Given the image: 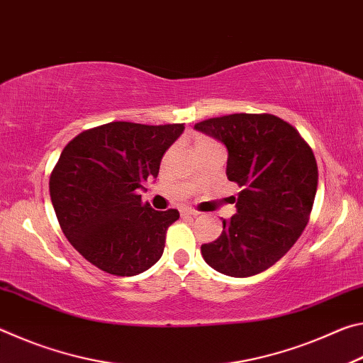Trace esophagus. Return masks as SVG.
Masks as SVG:
<instances>
[{"mask_svg":"<svg viewBox=\"0 0 363 363\" xmlns=\"http://www.w3.org/2000/svg\"><path fill=\"white\" fill-rule=\"evenodd\" d=\"M181 214L182 216H199V213H196L195 210H190V208H184Z\"/></svg>","mask_w":363,"mask_h":363,"instance_id":"1","label":"esophagus"}]
</instances>
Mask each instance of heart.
<instances>
[{"mask_svg":"<svg viewBox=\"0 0 363 363\" xmlns=\"http://www.w3.org/2000/svg\"><path fill=\"white\" fill-rule=\"evenodd\" d=\"M208 143H213V140L206 139V138H199V139H196V143H195V147L200 145V144H208Z\"/></svg>","mask_w":363,"mask_h":363,"instance_id":"1","label":"heart"}]
</instances>
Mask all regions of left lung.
<instances>
[{
	"mask_svg": "<svg viewBox=\"0 0 363 363\" xmlns=\"http://www.w3.org/2000/svg\"><path fill=\"white\" fill-rule=\"evenodd\" d=\"M195 130L225 145L227 179L242 187L237 213L223 219V233L201 245V255L220 274L251 277L284 257L309 223L318 182L314 152L270 113L216 116Z\"/></svg>",
	"mask_w": 363,
	"mask_h": 363,
	"instance_id": "left-lung-1",
	"label": "left lung"
}]
</instances>
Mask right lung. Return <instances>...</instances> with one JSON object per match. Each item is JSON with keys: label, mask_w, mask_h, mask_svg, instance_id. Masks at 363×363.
I'll return each mask as SVG.
<instances>
[{"label": "right lung", "mask_w": 363, "mask_h": 363, "mask_svg": "<svg viewBox=\"0 0 363 363\" xmlns=\"http://www.w3.org/2000/svg\"><path fill=\"white\" fill-rule=\"evenodd\" d=\"M184 123L112 121L79 133L64 147L49 179L60 229L86 261L118 277L150 269L179 211H155L139 189L158 176L163 153Z\"/></svg>", "instance_id": "1"}]
</instances>
